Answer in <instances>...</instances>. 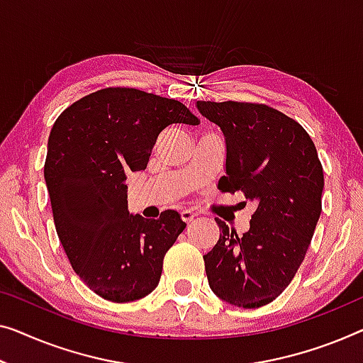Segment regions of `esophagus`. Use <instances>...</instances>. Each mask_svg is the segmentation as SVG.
I'll list each match as a JSON object with an SVG mask.
<instances>
[{
    "mask_svg": "<svg viewBox=\"0 0 363 363\" xmlns=\"http://www.w3.org/2000/svg\"><path fill=\"white\" fill-rule=\"evenodd\" d=\"M196 216H197V213L192 212V210H182V212H181V218L186 221V223H191V221L196 218Z\"/></svg>",
    "mask_w": 363,
    "mask_h": 363,
    "instance_id": "obj_1",
    "label": "esophagus"
}]
</instances>
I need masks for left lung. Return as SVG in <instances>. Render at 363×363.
<instances>
[{
    "instance_id": "1",
    "label": "left lung",
    "mask_w": 363,
    "mask_h": 363,
    "mask_svg": "<svg viewBox=\"0 0 363 363\" xmlns=\"http://www.w3.org/2000/svg\"><path fill=\"white\" fill-rule=\"evenodd\" d=\"M197 107L226 140L220 191L242 192L257 205L242 235L215 218L220 240L203 256L210 289L235 306H264L306 256L321 215V161L306 130L267 104L197 101Z\"/></svg>"
}]
</instances>
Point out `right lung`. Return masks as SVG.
<instances>
[{
    "label": "right lung",
    "mask_w": 363,
    "mask_h": 363,
    "mask_svg": "<svg viewBox=\"0 0 363 363\" xmlns=\"http://www.w3.org/2000/svg\"><path fill=\"white\" fill-rule=\"evenodd\" d=\"M199 122L179 101L117 86L81 97L53 123L43 176L57 235L74 272L104 300L133 301L158 285L186 223L176 210L158 220L130 215L123 181L147 167L167 125Z\"/></svg>",
    "instance_id": "1"
}]
</instances>
